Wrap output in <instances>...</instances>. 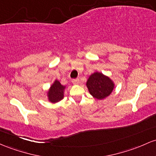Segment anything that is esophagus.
Returning a JSON list of instances; mask_svg holds the SVG:
<instances>
[{"label": "esophagus", "mask_w": 156, "mask_h": 156, "mask_svg": "<svg viewBox=\"0 0 156 156\" xmlns=\"http://www.w3.org/2000/svg\"><path fill=\"white\" fill-rule=\"evenodd\" d=\"M72 82H73V83H74V84H78V83H79V79H78V78L73 79L72 80Z\"/></svg>", "instance_id": "esophagus-1"}]
</instances>
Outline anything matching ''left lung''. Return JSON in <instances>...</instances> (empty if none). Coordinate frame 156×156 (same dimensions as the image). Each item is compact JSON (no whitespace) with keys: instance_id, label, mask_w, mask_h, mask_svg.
<instances>
[{"instance_id":"8db88e82","label":"left lung","mask_w":156,"mask_h":156,"mask_svg":"<svg viewBox=\"0 0 156 156\" xmlns=\"http://www.w3.org/2000/svg\"><path fill=\"white\" fill-rule=\"evenodd\" d=\"M89 92L97 99L105 98L113 90L114 83L102 73H95L92 74L87 82Z\"/></svg>"}]
</instances>
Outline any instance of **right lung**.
<instances>
[{"label": "right lung", "mask_w": 156, "mask_h": 156, "mask_svg": "<svg viewBox=\"0 0 156 156\" xmlns=\"http://www.w3.org/2000/svg\"><path fill=\"white\" fill-rule=\"evenodd\" d=\"M65 87L61 84L58 81L56 80L51 86L48 92L49 100L52 103H56L64 98V92Z\"/></svg>", "instance_id": "right-lung-1"}]
</instances>
